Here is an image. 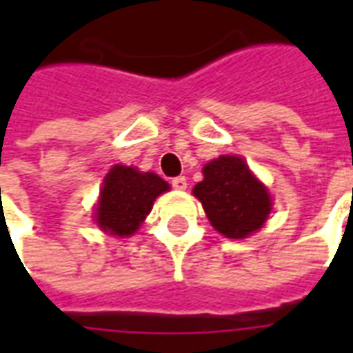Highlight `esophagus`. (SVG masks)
Returning <instances> with one entry per match:
<instances>
[{
    "label": "esophagus",
    "mask_w": 353,
    "mask_h": 353,
    "mask_svg": "<svg viewBox=\"0 0 353 353\" xmlns=\"http://www.w3.org/2000/svg\"><path fill=\"white\" fill-rule=\"evenodd\" d=\"M172 187L177 189V191H185V189H187V179H185L183 176L174 177V179H172Z\"/></svg>",
    "instance_id": "1"
}]
</instances>
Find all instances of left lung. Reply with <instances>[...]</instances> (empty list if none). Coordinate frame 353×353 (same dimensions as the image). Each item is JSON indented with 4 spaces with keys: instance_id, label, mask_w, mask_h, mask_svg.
<instances>
[{
    "instance_id": "obj_1",
    "label": "left lung",
    "mask_w": 353,
    "mask_h": 353,
    "mask_svg": "<svg viewBox=\"0 0 353 353\" xmlns=\"http://www.w3.org/2000/svg\"><path fill=\"white\" fill-rule=\"evenodd\" d=\"M202 174L204 179L194 185L192 194L202 202L219 234L234 240L248 238L265 225L272 199L242 157L223 154L208 162Z\"/></svg>"
}]
</instances>
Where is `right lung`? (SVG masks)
<instances>
[{"mask_svg":"<svg viewBox=\"0 0 353 353\" xmlns=\"http://www.w3.org/2000/svg\"><path fill=\"white\" fill-rule=\"evenodd\" d=\"M168 189L170 185L153 172L115 164L103 179L94 221L108 234L132 236L149 215L154 199Z\"/></svg>","mask_w":353,"mask_h":353,"instance_id":"right-lung-1","label":"right lung"}]
</instances>
